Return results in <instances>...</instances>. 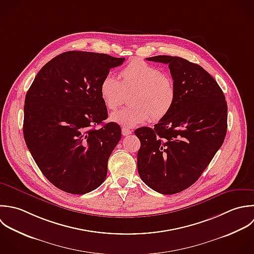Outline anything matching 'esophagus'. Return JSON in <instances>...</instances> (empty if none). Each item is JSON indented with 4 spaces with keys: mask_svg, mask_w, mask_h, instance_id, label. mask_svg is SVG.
Masks as SVG:
<instances>
[{
    "mask_svg": "<svg viewBox=\"0 0 254 254\" xmlns=\"http://www.w3.org/2000/svg\"><path fill=\"white\" fill-rule=\"evenodd\" d=\"M122 133H123V135H128V134H130L131 133V130L130 129H128L127 127H123L122 128Z\"/></svg>",
    "mask_w": 254,
    "mask_h": 254,
    "instance_id": "1",
    "label": "esophagus"
}]
</instances>
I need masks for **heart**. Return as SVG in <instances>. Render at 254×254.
<instances>
[{"mask_svg": "<svg viewBox=\"0 0 254 254\" xmlns=\"http://www.w3.org/2000/svg\"><path fill=\"white\" fill-rule=\"evenodd\" d=\"M121 81L106 75L100 84V95L109 110L118 109L124 102L125 93L129 106L111 115V121L127 127H135L149 119L158 122L173 109L176 88L173 80L161 70L142 59L128 62L120 73Z\"/></svg>", "mask_w": 254, "mask_h": 254, "instance_id": "obj_1", "label": "heart"}]
</instances>
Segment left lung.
Returning a JSON list of instances; mask_svg holds the SVG:
<instances>
[{"mask_svg":"<svg viewBox=\"0 0 254 254\" xmlns=\"http://www.w3.org/2000/svg\"><path fill=\"white\" fill-rule=\"evenodd\" d=\"M146 60L168 64L176 101L153 128L134 130L140 140L137 171L149 188L172 195L192 186L223 145L228 105L217 81L200 65L168 55Z\"/></svg>","mask_w":254,"mask_h":254,"instance_id":"left-lung-1","label":"left lung"}]
</instances>
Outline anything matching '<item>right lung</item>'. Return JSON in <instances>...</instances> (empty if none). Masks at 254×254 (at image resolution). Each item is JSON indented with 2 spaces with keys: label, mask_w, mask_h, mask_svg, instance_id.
Segmentation results:
<instances>
[{
  "label": "right lung",
  "mask_w": 254,
  "mask_h": 254,
  "mask_svg": "<svg viewBox=\"0 0 254 254\" xmlns=\"http://www.w3.org/2000/svg\"><path fill=\"white\" fill-rule=\"evenodd\" d=\"M104 53L63 52L37 73L24 100L23 137L36 165L58 189L83 195L105 181L122 137L100 95L103 78L124 63Z\"/></svg>",
  "instance_id": "add662e5"
}]
</instances>
